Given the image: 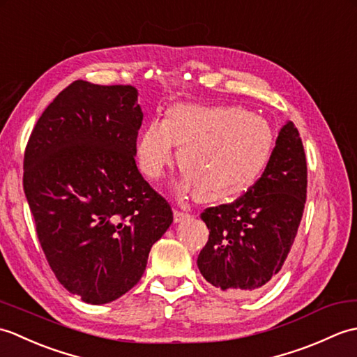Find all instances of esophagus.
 Returning a JSON list of instances; mask_svg holds the SVG:
<instances>
[{"label":"esophagus","mask_w":357,"mask_h":357,"mask_svg":"<svg viewBox=\"0 0 357 357\" xmlns=\"http://www.w3.org/2000/svg\"><path fill=\"white\" fill-rule=\"evenodd\" d=\"M190 218V215L185 213V211H181V210H173V219L174 222H181V221H185V219Z\"/></svg>","instance_id":"34e87169"}]
</instances>
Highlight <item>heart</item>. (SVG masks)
<instances>
[{
	"label": "heart",
	"instance_id": "obj_1",
	"mask_svg": "<svg viewBox=\"0 0 357 357\" xmlns=\"http://www.w3.org/2000/svg\"><path fill=\"white\" fill-rule=\"evenodd\" d=\"M184 173L183 195L224 202L248 190L267 165L273 132L267 121L238 105L173 104L165 121L151 119L136 144L144 176L158 181L173 161Z\"/></svg>",
	"mask_w": 357,
	"mask_h": 357
}]
</instances>
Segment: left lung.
<instances>
[{"label": "left lung", "mask_w": 357, "mask_h": 357, "mask_svg": "<svg viewBox=\"0 0 357 357\" xmlns=\"http://www.w3.org/2000/svg\"><path fill=\"white\" fill-rule=\"evenodd\" d=\"M305 198V151L298 128L287 121L255 185L233 204L201 215L210 230L198 256L204 279L229 294L268 285L290 253Z\"/></svg>", "instance_id": "1"}]
</instances>
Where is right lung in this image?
Masks as SVG:
<instances>
[{
    "label": "right lung",
    "mask_w": 357,
    "mask_h": 357,
    "mask_svg": "<svg viewBox=\"0 0 357 357\" xmlns=\"http://www.w3.org/2000/svg\"><path fill=\"white\" fill-rule=\"evenodd\" d=\"M138 90L78 79L33 128L24 193L50 268L66 290L109 304L139 282L151 245L173 222L135 162Z\"/></svg>",
    "instance_id": "add662e5"
}]
</instances>
